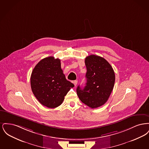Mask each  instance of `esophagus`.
Wrapping results in <instances>:
<instances>
[{"label": "esophagus", "instance_id": "obj_1", "mask_svg": "<svg viewBox=\"0 0 149 149\" xmlns=\"http://www.w3.org/2000/svg\"><path fill=\"white\" fill-rule=\"evenodd\" d=\"M73 83H74V84L75 85V86H77V85L78 84V81L77 80H74Z\"/></svg>", "mask_w": 149, "mask_h": 149}]
</instances>
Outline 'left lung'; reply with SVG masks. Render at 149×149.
Returning a JSON list of instances; mask_svg holds the SVG:
<instances>
[{"label": "left lung", "instance_id": "obj_1", "mask_svg": "<svg viewBox=\"0 0 149 149\" xmlns=\"http://www.w3.org/2000/svg\"><path fill=\"white\" fill-rule=\"evenodd\" d=\"M86 83L83 89L79 85L77 93L80 100L92 108L102 106L113 91L115 74L111 65L102 57L91 55L85 58Z\"/></svg>", "mask_w": 149, "mask_h": 149}]
</instances>
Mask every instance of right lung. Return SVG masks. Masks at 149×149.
Returning a JSON list of instances; mask_svg holds the SVG:
<instances>
[{
    "mask_svg": "<svg viewBox=\"0 0 149 149\" xmlns=\"http://www.w3.org/2000/svg\"><path fill=\"white\" fill-rule=\"evenodd\" d=\"M31 86L41 104L54 108L62 104L64 97L74 85L65 78L60 60L50 56L36 65L31 76Z\"/></svg>",
    "mask_w": 149,
    "mask_h": 149,
    "instance_id": "right-lung-1",
    "label": "right lung"
}]
</instances>
